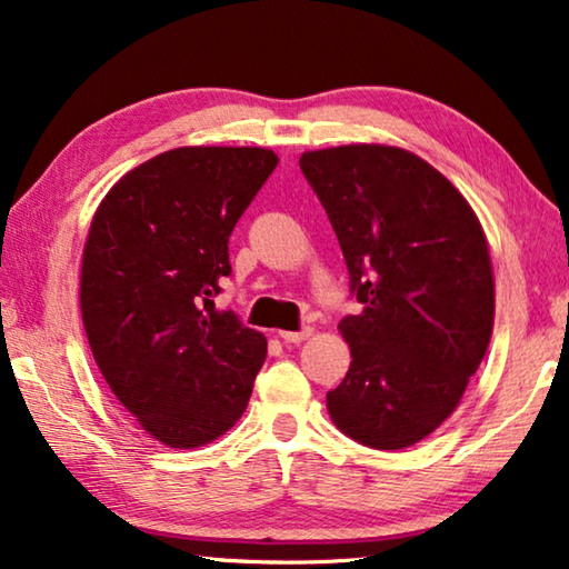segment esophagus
Segmentation results:
<instances>
[{
  "mask_svg": "<svg viewBox=\"0 0 569 569\" xmlns=\"http://www.w3.org/2000/svg\"><path fill=\"white\" fill-rule=\"evenodd\" d=\"M278 333H281V339L288 341V345H299V341L311 337L313 329L311 327H303L301 331H278Z\"/></svg>",
  "mask_w": 569,
  "mask_h": 569,
  "instance_id": "1",
  "label": "esophagus"
}]
</instances>
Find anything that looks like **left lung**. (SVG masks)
Segmentation results:
<instances>
[{"mask_svg": "<svg viewBox=\"0 0 569 569\" xmlns=\"http://www.w3.org/2000/svg\"><path fill=\"white\" fill-rule=\"evenodd\" d=\"M362 303L339 323L351 365L327 408L345 436L400 450L461 402L493 329V273L479 218L428 161L398 147L306 151Z\"/></svg>", "mask_w": 569, "mask_h": 569, "instance_id": "8db88e82", "label": "left lung"}]
</instances>
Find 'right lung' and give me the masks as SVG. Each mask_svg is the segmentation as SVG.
<instances>
[{
  "instance_id": "1",
  "label": "right lung",
  "mask_w": 569,
  "mask_h": 569,
  "mask_svg": "<svg viewBox=\"0 0 569 569\" xmlns=\"http://www.w3.org/2000/svg\"><path fill=\"white\" fill-rule=\"evenodd\" d=\"M278 157L182 147L111 187L80 270L88 345L116 398L169 448H200L246 412L268 341L214 309L228 242Z\"/></svg>"
}]
</instances>
